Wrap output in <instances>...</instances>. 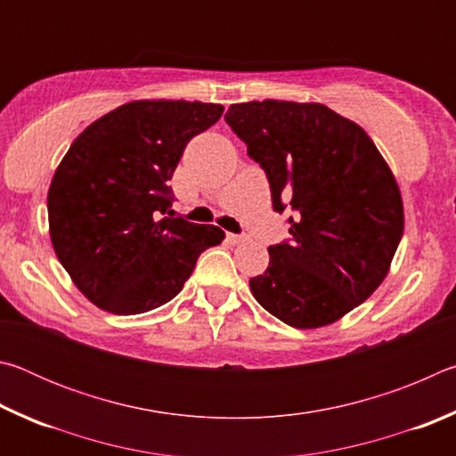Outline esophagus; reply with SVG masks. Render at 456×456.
<instances>
[{
    "mask_svg": "<svg viewBox=\"0 0 456 456\" xmlns=\"http://www.w3.org/2000/svg\"><path fill=\"white\" fill-rule=\"evenodd\" d=\"M227 241L237 245V243H243L245 237H243V235H235V233H227Z\"/></svg>",
    "mask_w": 456,
    "mask_h": 456,
    "instance_id": "34e87169",
    "label": "esophagus"
}]
</instances>
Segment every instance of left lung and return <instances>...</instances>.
<instances>
[{
    "label": "left lung",
    "instance_id": "left-lung-1",
    "mask_svg": "<svg viewBox=\"0 0 456 456\" xmlns=\"http://www.w3.org/2000/svg\"><path fill=\"white\" fill-rule=\"evenodd\" d=\"M225 122L265 171L273 209L296 211L253 296L291 328L334 323L384 281L403 239L395 175L364 128L318 102L231 104Z\"/></svg>",
    "mask_w": 456,
    "mask_h": 456
}]
</instances>
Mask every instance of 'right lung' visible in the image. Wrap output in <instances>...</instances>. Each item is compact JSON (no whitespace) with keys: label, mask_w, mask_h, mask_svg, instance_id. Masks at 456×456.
Masks as SVG:
<instances>
[{"label":"right lung","mask_w":456,"mask_h":456,"mask_svg":"<svg viewBox=\"0 0 456 456\" xmlns=\"http://www.w3.org/2000/svg\"><path fill=\"white\" fill-rule=\"evenodd\" d=\"M221 114V104L134 100L92 122L61 159L48 191L50 239L100 310L136 315L171 302L200 253L225 239L215 225L160 219L184 146Z\"/></svg>","instance_id":"1"}]
</instances>
